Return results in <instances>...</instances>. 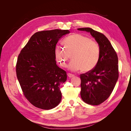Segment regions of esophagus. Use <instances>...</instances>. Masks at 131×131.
Listing matches in <instances>:
<instances>
[{
  "label": "esophagus",
  "instance_id": "esophagus-1",
  "mask_svg": "<svg viewBox=\"0 0 131 131\" xmlns=\"http://www.w3.org/2000/svg\"><path fill=\"white\" fill-rule=\"evenodd\" d=\"M67 75H68V77H69V78H73L74 77V74H71V73H68Z\"/></svg>",
  "mask_w": 131,
  "mask_h": 131
}]
</instances>
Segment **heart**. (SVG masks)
Wrapping results in <instances>:
<instances>
[{"mask_svg": "<svg viewBox=\"0 0 131 131\" xmlns=\"http://www.w3.org/2000/svg\"><path fill=\"white\" fill-rule=\"evenodd\" d=\"M64 48L57 47L54 49V56L57 63L65 67L66 62L71 56L72 60L68 65L72 71L81 70L90 72L97 65L100 57V48L95 41L79 33H73L67 37L63 42Z\"/></svg>", "mask_w": 131, "mask_h": 131, "instance_id": "b5f03b06", "label": "heart"}]
</instances>
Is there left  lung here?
Here are the masks:
<instances>
[{
    "mask_svg": "<svg viewBox=\"0 0 131 131\" xmlns=\"http://www.w3.org/2000/svg\"><path fill=\"white\" fill-rule=\"evenodd\" d=\"M78 30L90 32L100 48L97 65L92 71L80 75L82 99L89 105H99L109 98L118 79V57L104 34L90 27Z\"/></svg>",
    "mask_w": 131,
    "mask_h": 131,
    "instance_id": "1",
    "label": "left lung"
}]
</instances>
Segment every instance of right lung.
<instances>
[{
    "label": "right lung",
    "instance_id": "1",
    "mask_svg": "<svg viewBox=\"0 0 131 131\" xmlns=\"http://www.w3.org/2000/svg\"><path fill=\"white\" fill-rule=\"evenodd\" d=\"M69 33L59 29L36 32L18 55L17 79L25 97L37 108L51 109L61 100L60 86L67 74L56 64L54 49L59 39Z\"/></svg>",
    "mask_w": 131,
    "mask_h": 131
}]
</instances>
